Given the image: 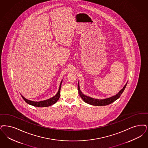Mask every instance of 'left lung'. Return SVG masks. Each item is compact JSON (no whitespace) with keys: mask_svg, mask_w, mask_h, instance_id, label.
<instances>
[{"mask_svg":"<svg viewBox=\"0 0 148 148\" xmlns=\"http://www.w3.org/2000/svg\"><path fill=\"white\" fill-rule=\"evenodd\" d=\"M127 84V83H126V84L124 85L123 89H122L117 95H114V96H112L110 98H107V99H103V100L95 99L94 98L90 97L89 96L84 95L80 90L79 84L77 85V90L79 91V94L80 95V96L82 97V99H83V101H85V102H86L89 104H90L91 105H94V106H106V105H109V104L112 103L114 101L117 100L118 98H119V97L121 96V94L123 93L124 89L125 88Z\"/></svg>","mask_w":148,"mask_h":148,"instance_id":"obj_1","label":"left lung"}]
</instances>
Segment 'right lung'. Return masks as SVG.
Returning <instances> with one entry per match:
<instances>
[{"label":"right lung","mask_w":148,"mask_h":148,"mask_svg":"<svg viewBox=\"0 0 148 148\" xmlns=\"http://www.w3.org/2000/svg\"><path fill=\"white\" fill-rule=\"evenodd\" d=\"M62 81L61 82V83L60 84V86H59V89L57 94L55 95L54 96H53V97L49 99L48 100L45 101H39V102H35V101H32L26 99L25 97H24L22 95V97L24 99V101L27 103L28 104L31 105L32 106L36 107H48L49 106L52 105L53 104H54L55 103H56L57 102V101L58 100L60 97V88H61V85H62Z\"/></svg>","instance_id":"right-lung-1"}]
</instances>
